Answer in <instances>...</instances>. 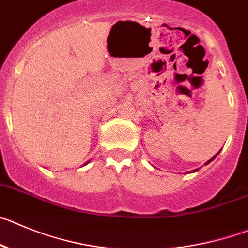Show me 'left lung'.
Segmentation results:
<instances>
[{
    "label": "left lung",
    "instance_id": "obj_1",
    "mask_svg": "<svg viewBox=\"0 0 248 248\" xmlns=\"http://www.w3.org/2000/svg\"><path fill=\"white\" fill-rule=\"evenodd\" d=\"M219 152H220V151H219ZM219 152H218V153H217V155H213V157H212V158H211V159H209V161H207V162H206V163H204V164H206V166H207V164H208V163H211V162H212V161H213L214 158H216V157H217V155H219ZM199 169H200V168H199ZM199 169H193V170H192V171H193V173H195V171H199Z\"/></svg>",
    "mask_w": 248,
    "mask_h": 248
}]
</instances>
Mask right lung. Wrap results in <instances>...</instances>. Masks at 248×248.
Returning a JSON list of instances; mask_svg holds the SVG:
<instances>
[{"mask_svg":"<svg viewBox=\"0 0 248 248\" xmlns=\"http://www.w3.org/2000/svg\"><path fill=\"white\" fill-rule=\"evenodd\" d=\"M89 162H90V161H89ZM89 162H86V163H85V164H84V166H86V164H87V163H89Z\"/></svg>","mask_w":248,"mask_h":248,"instance_id":"right-lung-1","label":"right lung"}]
</instances>
